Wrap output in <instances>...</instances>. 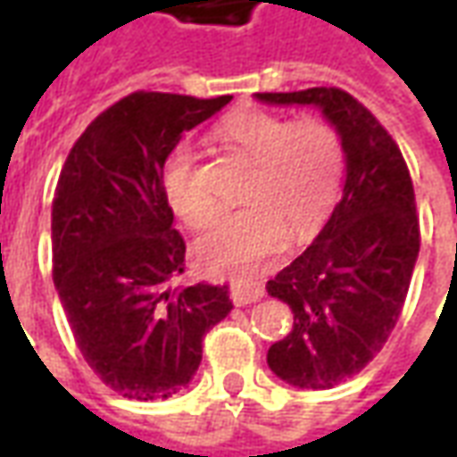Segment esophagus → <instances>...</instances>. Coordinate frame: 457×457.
Here are the masks:
<instances>
[{
	"mask_svg": "<svg viewBox=\"0 0 457 457\" xmlns=\"http://www.w3.org/2000/svg\"><path fill=\"white\" fill-rule=\"evenodd\" d=\"M264 296V288L259 281H252V278H235L229 284V298L235 306H247V303H254L259 298Z\"/></svg>",
	"mask_w": 457,
	"mask_h": 457,
	"instance_id": "obj_1",
	"label": "esophagus"
}]
</instances>
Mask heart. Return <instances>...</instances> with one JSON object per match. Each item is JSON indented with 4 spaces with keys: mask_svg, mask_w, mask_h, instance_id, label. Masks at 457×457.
I'll use <instances>...</instances> for the list:
<instances>
[{
    "mask_svg": "<svg viewBox=\"0 0 457 457\" xmlns=\"http://www.w3.org/2000/svg\"><path fill=\"white\" fill-rule=\"evenodd\" d=\"M218 137L254 159L247 205L220 215L198 239L195 257L208 271H232L274 254L291 232L303 239L328 218L343 179V141L336 127L308 117L291 120L267 110H242L218 127ZM161 188L188 228H205L218 212L188 141L163 161Z\"/></svg>",
    "mask_w": 457,
    "mask_h": 457,
    "instance_id": "obj_1",
    "label": "heart"
}]
</instances>
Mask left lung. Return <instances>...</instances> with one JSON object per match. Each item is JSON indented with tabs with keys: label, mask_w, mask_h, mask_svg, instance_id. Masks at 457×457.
Returning <instances> with one entry per match:
<instances>
[{
	"label": "left lung",
	"mask_w": 457,
	"mask_h": 457,
	"mask_svg": "<svg viewBox=\"0 0 457 457\" xmlns=\"http://www.w3.org/2000/svg\"><path fill=\"white\" fill-rule=\"evenodd\" d=\"M257 100L316 104L343 141V198L313 245L267 284L294 311V330L269 347L271 372L301 389H330L362 372L402 316L421 247L411 176L392 134L340 87Z\"/></svg>",
	"instance_id": "8db88e82"
}]
</instances>
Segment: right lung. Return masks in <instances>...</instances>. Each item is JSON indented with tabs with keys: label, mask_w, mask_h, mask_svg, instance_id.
<instances>
[{
	"label": "right lung",
	"mask_w": 457,
	"mask_h": 457,
	"mask_svg": "<svg viewBox=\"0 0 457 457\" xmlns=\"http://www.w3.org/2000/svg\"><path fill=\"white\" fill-rule=\"evenodd\" d=\"M229 100L127 95L87 124L55 186V291L85 362L127 399L179 394L203 360L205 333L232 311L228 287H176L186 242L161 188L183 131Z\"/></svg>",
	"instance_id": "1"
}]
</instances>
